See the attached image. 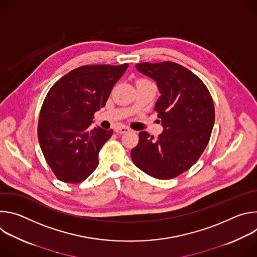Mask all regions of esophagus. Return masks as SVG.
Here are the masks:
<instances>
[{
	"label": "esophagus",
	"mask_w": 257,
	"mask_h": 257,
	"mask_svg": "<svg viewBox=\"0 0 257 257\" xmlns=\"http://www.w3.org/2000/svg\"><path fill=\"white\" fill-rule=\"evenodd\" d=\"M131 129L129 128V127H127V126H119V127H117V128H115V131L117 132V133H126V132H128V131H130Z\"/></svg>",
	"instance_id": "1"
}]
</instances>
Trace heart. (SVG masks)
<instances>
[{"instance_id": "heart-1", "label": "heart", "mask_w": 257, "mask_h": 257, "mask_svg": "<svg viewBox=\"0 0 257 257\" xmlns=\"http://www.w3.org/2000/svg\"><path fill=\"white\" fill-rule=\"evenodd\" d=\"M138 81H149V80H146V79H139Z\"/></svg>"}]
</instances>
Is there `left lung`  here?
Masks as SVG:
<instances>
[{
  "mask_svg": "<svg viewBox=\"0 0 257 257\" xmlns=\"http://www.w3.org/2000/svg\"><path fill=\"white\" fill-rule=\"evenodd\" d=\"M135 67L158 83L161 96L155 111L164 131L156 140L140 132L132 161L154 178L173 179L189 170L206 148L214 123L212 97L198 76L177 63L143 62Z\"/></svg>",
  "mask_w": 257,
  "mask_h": 257,
  "instance_id": "left-lung-1",
  "label": "left lung"
}]
</instances>
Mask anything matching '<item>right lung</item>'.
Here are the masks:
<instances>
[{"mask_svg": "<svg viewBox=\"0 0 257 257\" xmlns=\"http://www.w3.org/2000/svg\"><path fill=\"white\" fill-rule=\"evenodd\" d=\"M128 66L78 67L60 78L46 95L38 137L48 165L60 181L77 184L97 168L98 153L113 130H89V126Z\"/></svg>", "mask_w": 257, "mask_h": 257, "instance_id": "obj_1", "label": "right lung"}]
</instances>
